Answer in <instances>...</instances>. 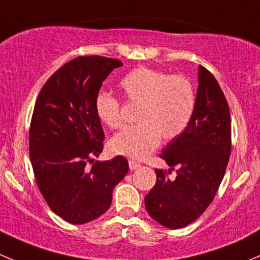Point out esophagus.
<instances>
[{
	"instance_id": "34e87169",
	"label": "esophagus",
	"mask_w": 260,
	"mask_h": 260,
	"mask_svg": "<svg viewBox=\"0 0 260 260\" xmlns=\"http://www.w3.org/2000/svg\"><path fill=\"white\" fill-rule=\"evenodd\" d=\"M128 164H129V169H131V170H136V169H138L141 166L140 164L136 162V161H133V160L128 161Z\"/></svg>"
}]
</instances>
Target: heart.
<instances>
[{"label":"heart","instance_id":"heart-1","mask_svg":"<svg viewBox=\"0 0 260 260\" xmlns=\"http://www.w3.org/2000/svg\"><path fill=\"white\" fill-rule=\"evenodd\" d=\"M125 100L138 105L133 127L124 128L110 141L115 155L142 160L164 141L175 140L190 123L197 105L193 82L183 75H170L150 67H137L119 81ZM95 113L107 127L123 125L122 104L109 92H99Z\"/></svg>","mask_w":260,"mask_h":260}]
</instances>
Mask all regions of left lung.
Masks as SVG:
<instances>
[{
  "instance_id": "left-lung-1",
  "label": "left lung",
  "mask_w": 260,
  "mask_h": 260,
  "mask_svg": "<svg viewBox=\"0 0 260 260\" xmlns=\"http://www.w3.org/2000/svg\"><path fill=\"white\" fill-rule=\"evenodd\" d=\"M231 152V120L228 100L213 75L198 67L196 112L186 129L171 140L160 157L174 180L156 169V184L145 197L148 215L160 225L181 229L197 220L218 190Z\"/></svg>"
}]
</instances>
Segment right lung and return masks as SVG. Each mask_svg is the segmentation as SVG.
I'll list each match as a JSON object with an SVG mask.
<instances>
[{
	"mask_svg": "<svg viewBox=\"0 0 260 260\" xmlns=\"http://www.w3.org/2000/svg\"><path fill=\"white\" fill-rule=\"evenodd\" d=\"M122 64L100 55L75 58L48 79L35 103L29 131L32 171L50 210L70 223L82 225L107 212L113 189L129 169L123 156L94 161L104 141L95 98Z\"/></svg>",
	"mask_w": 260,
	"mask_h": 260,
	"instance_id": "right-lung-1",
	"label": "right lung"
}]
</instances>
